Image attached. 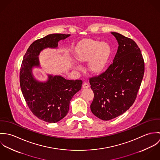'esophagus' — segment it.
Returning a JSON list of instances; mask_svg holds the SVG:
<instances>
[{
  "instance_id": "esophagus-1",
  "label": "esophagus",
  "mask_w": 160,
  "mask_h": 160,
  "mask_svg": "<svg viewBox=\"0 0 160 160\" xmlns=\"http://www.w3.org/2000/svg\"><path fill=\"white\" fill-rule=\"evenodd\" d=\"M82 88H83V89H86V88H89V85L88 83H84V84H82Z\"/></svg>"
}]
</instances>
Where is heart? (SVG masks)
<instances>
[{"label":"heart","instance_id":"b5f03b06","mask_svg":"<svg viewBox=\"0 0 160 160\" xmlns=\"http://www.w3.org/2000/svg\"><path fill=\"white\" fill-rule=\"evenodd\" d=\"M111 55L112 48L108 44L91 39L80 41L73 50V56L78 62H89L88 69L94 75H100L105 71ZM76 69L80 68L77 67Z\"/></svg>","mask_w":160,"mask_h":160}]
</instances>
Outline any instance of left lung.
Segmentation results:
<instances>
[{
	"label": "left lung",
	"mask_w": 160,
	"mask_h": 160,
	"mask_svg": "<svg viewBox=\"0 0 160 160\" xmlns=\"http://www.w3.org/2000/svg\"><path fill=\"white\" fill-rule=\"evenodd\" d=\"M111 33L119 45L113 63L105 72L89 79L94 93L92 113L104 121L123 114L132 105L145 69L137 44L119 33Z\"/></svg>",
	"instance_id": "1"
}]
</instances>
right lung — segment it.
Here are the masks:
<instances>
[{"label": "right lung", "mask_w": 160, "mask_h": 160, "mask_svg": "<svg viewBox=\"0 0 160 160\" xmlns=\"http://www.w3.org/2000/svg\"><path fill=\"white\" fill-rule=\"evenodd\" d=\"M70 34H52L33 42L23 57L20 72V88L25 101L34 115L47 122H57L68 113L69 103L81 89V80H68L48 74L46 82L36 79L34 67H40L39 55L46 48H56L58 42Z\"/></svg>", "instance_id": "1"}]
</instances>
